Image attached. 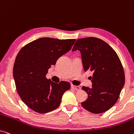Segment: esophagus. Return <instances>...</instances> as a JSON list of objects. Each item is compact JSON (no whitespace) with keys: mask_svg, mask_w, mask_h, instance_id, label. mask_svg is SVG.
I'll return each mask as SVG.
<instances>
[{"mask_svg":"<svg viewBox=\"0 0 134 134\" xmlns=\"http://www.w3.org/2000/svg\"><path fill=\"white\" fill-rule=\"evenodd\" d=\"M71 88L76 91H79L81 90V87H80V86H76L74 85H71Z\"/></svg>","mask_w":134,"mask_h":134,"instance_id":"34e87169","label":"esophagus"}]
</instances>
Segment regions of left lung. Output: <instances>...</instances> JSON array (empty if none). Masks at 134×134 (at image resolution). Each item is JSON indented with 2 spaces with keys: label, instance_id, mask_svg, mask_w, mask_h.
Listing matches in <instances>:
<instances>
[{
  "label": "left lung",
  "instance_id": "left-lung-1",
  "mask_svg": "<svg viewBox=\"0 0 134 134\" xmlns=\"http://www.w3.org/2000/svg\"><path fill=\"white\" fill-rule=\"evenodd\" d=\"M76 50L81 53L84 71L93 72L92 88L82 87L88 95L82 107L93 113L105 112L116 103L125 83L121 62L112 47L98 38L77 40L72 51Z\"/></svg>",
  "mask_w": 134,
  "mask_h": 134
}]
</instances>
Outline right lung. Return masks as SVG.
<instances>
[{
    "label": "right lung",
    "mask_w": 134,
    "mask_h": 134,
    "mask_svg": "<svg viewBox=\"0 0 134 134\" xmlns=\"http://www.w3.org/2000/svg\"><path fill=\"white\" fill-rule=\"evenodd\" d=\"M75 39L41 38L24 46L16 56L13 77L18 94L27 107L45 113L60 105L63 93L71 84L55 83L46 78L48 69L71 50Z\"/></svg>",
    "instance_id": "obj_1"
}]
</instances>
